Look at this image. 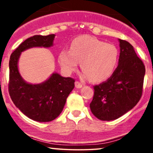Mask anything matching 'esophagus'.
Instances as JSON below:
<instances>
[{
  "instance_id": "1",
  "label": "esophagus",
  "mask_w": 153,
  "mask_h": 153,
  "mask_svg": "<svg viewBox=\"0 0 153 153\" xmlns=\"http://www.w3.org/2000/svg\"><path fill=\"white\" fill-rule=\"evenodd\" d=\"M75 88H82V84L79 81H75Z\"/></svg>"
}]
</instances>
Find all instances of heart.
<instances>
[{
    "label": "heart",
    "mask_w": 153,
    "mask_h": 153,
    "mask_svg": "<svg viewBox=\"0 0 153 153\" xmlns=\"http://www.w3.org/2000/svg\"><path fill=\"white\" fill-rule=\"evenodd\" d=\"M118 59V50L114 45L90 36L75 38L69 51L62 50L59 55V63L67 73L75 72L80 62L85 76L93 82L103 81L111 76Z\"/></svg>",
    "instance_id": "1"
}]
</instances>
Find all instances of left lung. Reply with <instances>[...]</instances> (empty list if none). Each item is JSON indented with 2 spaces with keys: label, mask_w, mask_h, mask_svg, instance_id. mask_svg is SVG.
<instances>
[{
  "label": "left lung",
  "mask_w": 153,
  "mask_h": 153,
  "mask_svg": "<svg viewBox=\"0 0 153 153\" xmlns=\"http://www.w3.org/2000/svg\"><path fill=\"white\" fill-rule=\"evenodd\" d=\"M119 65L106 81L94 86L91 112L102 121L114 120L136 106L143 94L145 68L132 45L119 39Z\"/></svg>",
  "instance_id": "left-lung-1"
}]
</instances>
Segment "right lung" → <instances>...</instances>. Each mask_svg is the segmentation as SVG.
Returning <instances> with one entry per match:
<instances>
[{
  "label": "right lung",
  "mask_w": 153,
  "mask_h": 153,
  "mask_svg": "<svg viewBox=\"0 0 153 153\" xmlns=\"http://www.w3.org/2000/svg\"><path fill=\"white\" fill-rule=\"evenodd\" d=\"M54 34L34 35L23 42L10 54L8 91L12 101L24 114L40 122H51L60 114L66 99L75 87V79L54 73L46 81L29 84L22 78L18 61L23 51L34 47H50Z\"/></svg>",
  "instance_id": "add662e5"
}]
</instances>
